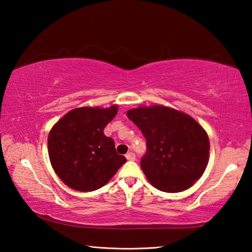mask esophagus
<instances>
[{"label": "esophagus", "mask_w": 252, "mask_h": 252, "mask_svg": "<svg viewBox=\"0 0 252 252\" xmlns=\"http://www.w3.org/2000/svg\"><path fill=\"white\" fill-rule=\"evenodd\" d=\"M126 160H129V161H134L135 160V155L133 152H129V153H126Z\"/></svg>", "instance_id": "34e87169"}]
</instances>
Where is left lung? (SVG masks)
<instances>
[{
	"mask_svg": "<svg viewBox=\"0 0 252 252\" xmlns=\"http://www.w3.org/2000/svg\"><path fill=\"white\" fill-rule=\"evenodd\" d=\"M126 117L147 139L141 168L153 187L163 192H181L201 178L210 142L192 117L160 104L140 105L127 111Z\"/></svg>",
	"mask_w": 252,
	"mask_h": 252,
	"instance_id": "left-lung-1",
	"label": "left lung"
}]
</instances>
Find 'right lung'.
Listing matches in <instances>:
<instances>
[{"instance_id": "1", "label": "right lung", "mask_w": 252, "mask_h": 252, "mask_svg": "<svg viewBox=\"0 0 252 252\" xmlns=\"http://www.w3.org/2000/svg\"><path fill=\"white\" fill-rule=\"evenodd\" d=\"M118 104L109 108L82 106L67 112L52 126L48 138L50 162L71 189L90 192L106 185L126 163L104 127L117 116Z\"/></svg>"}]
</instances>
